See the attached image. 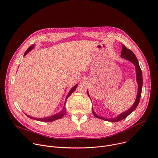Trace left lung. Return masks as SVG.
<instances>
[{
	"mask_svg": "<svg viewBox=\"0 0 158 158\" xmlns=\"http://www.w3.org/2000/svg\"><path fill=\"white\" fill-rule=\"evenodd\" d=\"M122 58H123L128 61H130L131 62H132L135 67V72H136V77H137V82L138 84V91H137V97H136V99L134 103V105L131 107V108H129L128 110H127L126 111L122 113L121 114H120L119 115H118L117 117L113 118H105L103 117H99V115H98L97 114H96V113L93 110V108L92 109L93 110V113L94 115L98 118L102 119L103 120H106V121H109V122H119L120 120H122L123 119H125L127 117H128L129 114H130L132 111H134L135 108H137V106L139 105V103L140 102V96H141V93H142V70L140 68L139 66V64L138 62V60L137 59L136 56L135 55V54L134 53V52L132 51H131V50L128 49L124 45H122V52H121V56ZM88 96L90 98L89 93L88 91Z\"/></svg>",
	"mask_w": 158,
	"mask_h": 158,
	"instance_id": "left-lung-1",
	"label": "left lung"
}]
</instances>
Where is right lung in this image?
<instances>
[{"instance_id":"obj_1","label":"right lung","mask_w":158,"mask_h":158,"mask_svg":"<svg viewBox=\"0 0 158 158\" xmlns=\"http://www.w3.org/2000/svg\"><path fill=\"white\" fill-rule=\"evenodd\" d=\"M35 46V45H32L31 46H30L29 48H28L27 49V50L26 51V52L24 53V56L28 52H30L31 50H33V49L34 48ZM77 85H78V84H76V85H74V86L73 88H71V89H70V91L69 92V93H68V94H67V97H66V98H65V103H66V102H67V98L70 96V94H71L72 93H73L76 90V88L77 87ZM65 104H64V106L63 109H62L59 113H56V114H53V115H52V116H50V117H45V118H34V117H31V116L27 115V114H26V113H25V114H26V115L27 117H29V118H31V119L36 120L40 121V122H52V121H55V120H58V119L62 118L64 116V114H65V113H66V108H65Z\"/></svg>"}]
</instances>
